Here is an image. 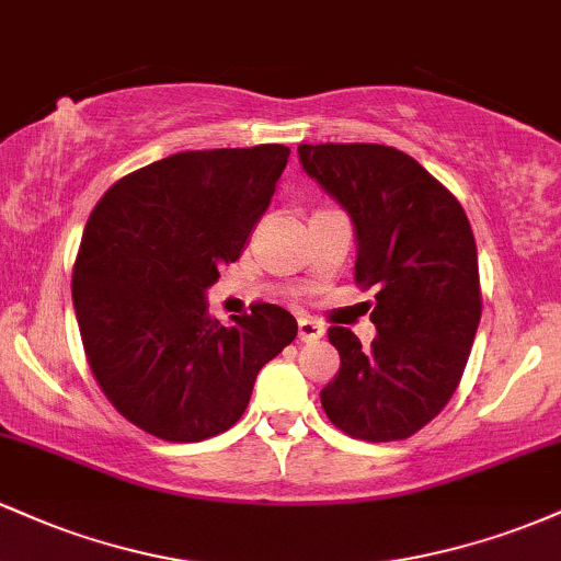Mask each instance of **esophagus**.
Masks as SVG:
<instances>
[{"instance_id": "1", "label": "esophagus", "mask_w": 561, "mask_h": 561, "mask_svg": "<svg viewBox=\"0 0 561 561\" xmlns=\"http://www.w3.org/2000/svg\"><path fill=\"white\" fill-rule=\"evenodd\" d=\"M321 334H324V327H321L317 319L302 317L298 321V337L302 340V343H313V340H319Z\"/></svg>"}]
</instances>
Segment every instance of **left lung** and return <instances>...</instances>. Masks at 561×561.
Listing matches in <instances>:
<instances>
[{"instance_id":"8db88e82","label":"left lung","mask_w":561,"mask_h":561,"mask_svg":"<svg viewBox=\"0 0 561 561\" xmlns=\"http://www.w3.org/2000/svg\"><path fill=\"white\" fill-rule=\"evenodd\" d=\"M300 163L356 224V285L375 289L369 347L330 327L340 371L321 390L337 430L390 443L433 422L459 388L482 313L478 244L461 203L396 147L300 145Z\"/></svg>"}]
</instances>
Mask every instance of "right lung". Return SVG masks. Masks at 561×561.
I'll use <instances>...</instances> for the list:
<instances>
[{
  "instance_id": "add662e5",
  "label": "right lung",
  "mask_w": 561,
  "mask_h": 561,
  "mask_svg": "<svg viewBox=\"0 0 561 561\" xmlns=\"http://www.w3.org/2000/svg\"><path fill=\"white\" fill-rule=\"evenodd\" d=\"M285 145L192 150L118 179L73 263L89 369L118 414L171 443L227 433L263 364L298 334L272 302L224 327L205 289L240 259L287 165Z\"/></svg>"
}]
</instances>
